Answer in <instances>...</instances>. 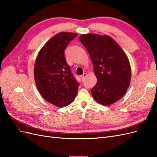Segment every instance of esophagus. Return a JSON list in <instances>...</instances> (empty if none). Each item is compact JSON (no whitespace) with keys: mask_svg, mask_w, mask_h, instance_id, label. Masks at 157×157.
<instances>
[{"mask_svg":"<svg viewBox=\"0 0 157 157\" xmlns=\"http://www.w3.org/2000/svg\"><path fill=\"white\" fill-rule=\"evenodd\" d=\"M86 75H87V74H86V73H84L82 75H81V79H82V81H84V80L85 77H86Z\"/></svg>","mask_w":157,"mask_h":157,"instance_id":"1","label":"esophagus"}]
</instances>
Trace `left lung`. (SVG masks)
<instances>
[{"label": "left lung", "mask_w": 157, "mask_h": 157, "mask_svg": "<svg viewBox=\"0 0 157 157\" xmlns=\"http://www.w3.org/2000/svg\"><path fill=\"white\" fill-rule=\"evenodd\" d=\"M78 39L88 52L97 78L91 90L94 99L107 106L117 102L130 84L131 67L127 56L109 35L83 34Z\"/></svg>", "instance_id": "obj_1"}]
</instances>
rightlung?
I'll use <instances>...</instances> for the list:
<instances>
[{
    "mask_svg": "<svg viewBox=\"0 0 157 157\" xmlns=\"http://www.w3.org/2000/svg\"><path fill=\"white\" fill-rule=\"evenodd\" d=\"M77 34L61 32L52 36L40 49L35 60L36 86L46 101L58 107L72 103L77 96L78 83L66 62L64 50Z\"/></svg>",
    "mask_w": 157,
    "mask_h": 157,
    "instance_id": "add662e5",
    "label": "right lung"
}]
</instances>
